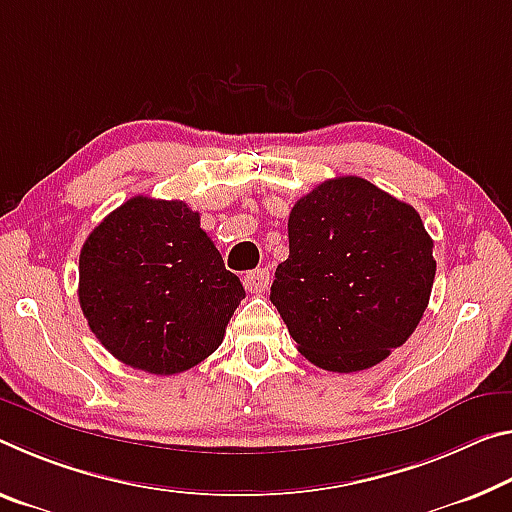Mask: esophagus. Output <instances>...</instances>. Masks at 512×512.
I'll use <instances>...</instances> for the list:
<instances>
[{
  "label": "esophagus",
  "instance_id": "34e87169",
  "mask_svg": "<svg viewBox=\"0 0 512 512\" xmlns=\"http://www.w3.org/2000/svg\"><path fill=\"white\" fill-rule=\"evenodd\" d=\"M269 282H271L269 269H255L243 275V287H246L250 294H259V291H264L269 287Z\"/></svg>",
  "mask_w": 512,
  "mask_h": 512
}]
</instances>
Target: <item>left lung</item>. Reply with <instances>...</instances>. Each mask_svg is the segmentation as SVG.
<instances>
[{
    "instance_id": "obj_1",
    "label": "left lung",
    "mask_w": 512,
    "mask_h": 512,
    "mask_svg": "<svg viewBox=\"0 0 512 512\" xmlns=\"http://www.w3.org/2000/svg\"><path fill=\"white\" fill-rule=\"evenodd\" d=\"M287 230L271 303L307 360L351 373L408 342L435 280L433 239L415 207L344 175L300 198Z\"/></svg>"
}]
</instances>
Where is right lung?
<instances>
[{
  "mask_svg": "<svg viewBox=\"0 0 512 512\" xmlns=\"http://www.w3.org/2000/svg\"><path fill=\"white\" fill-rule=\"evenodd\" d=\"M246 298L239 278L182 200L134 196L88 234L79 305L127 367L173 376L209 358Z\"/></svg>",
  "mask_w": 512,
  "mask_h": 512,
  "instance_id": "1",
  "label": "right lung"
}]
</instances>
